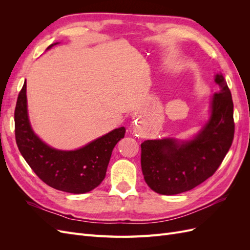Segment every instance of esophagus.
Listing matches in <instances>:
<instances>
[{
  "mask_svg": "<svg viewBox=\"0 0 250 250\" xmlns=\"http://www.w3.org/2000/svg\"><path fill=\"white\" fill-rule=\"evenodd\" d=\"M133 131H134L135 133H139V134H140V130H139V128H138V127H134V129H133Z\"/></svg>",
  "mask_w": 250,
  "mask_h": 250,
  "instance_id": "1",
  "label": "esophagus"
}]
</instances>
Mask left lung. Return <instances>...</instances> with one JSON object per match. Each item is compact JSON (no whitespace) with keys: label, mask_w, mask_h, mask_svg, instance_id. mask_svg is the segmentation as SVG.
Returning <instances> with one entry per match:
<instances>
[{"label":"left lung","mask_w":250,"mask_h":250,"mask_svg":"<svg viewBox=\"0 0 250 250\" xmlns=\"http://www.w3.org/2000/svg\"><path fill=\"white\" fill-rule=\"evenodd\" d=\"M215 82L220 90L210 102V117L191 141L148 140L141 144L144 179L151 190L163 195L190 191L217 171L232 144L233 103L222 74Z\"/></svg>","instance_id":"obj_1"}]
</instances>
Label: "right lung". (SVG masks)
<instances>
[{"instance_id":"obj_1","label":"right lung","mask_w":250,"mask_h":250,"mask_svg":"<svg viewBox=\"0 0 250 250\" xmlns=\"http://www.w3.org/2000/svg\"><path fill=\"white\" fill-rule=\"evenodd\" d=\"M26 88L25 81L14 110L16 141L22 157L44 184L56 190L73 194L94 190L106 175L112 149L124 138L125 127L117 128L77 150L51 148L40 140L30 125Z\"/></svg>"}]
</instances>
